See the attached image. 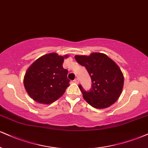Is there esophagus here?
I'll return each mask as SVG.
<instances>
[{
  "label": "esophagus",
  "instance_id": "obj_1",
  "mask_svg": "<svg viewBox=\"0 0 148 148\" xmlns=\"http://www.w3.org/2000/svg\"><path fill=\"white\" fill-rule=\"evenodd\" d=\"M74 82L75 83H77V84H78V83H79V79H78V78H76V79H75L74 80Z\"/></svg>",
  "mask_w": 148,
  "mask_h": 148
}]
</instances>
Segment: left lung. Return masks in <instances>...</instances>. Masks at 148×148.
I'll list each match as a JSON object with an SVG mask.
<instances>
[{
  "mask_svg": "<svg viewBox=\"0 0 148 148\" xmlns=\"http://www.w3.org/2000/svg\"><path fill=\"white\" fill-rule=\"evenodd\" d=\"M74 58L86 68L91 77V90L85 91L81 85H79L85 100L97 109L114 104L121 94L124 83L123 73L116 63L102 53H92L90 56L76 55Z\"/></svg>",
  "mask_w": 148,
  "mask_h": 148,
  "instance_id": "1",
  "label": "left lung"
}]
</instances>
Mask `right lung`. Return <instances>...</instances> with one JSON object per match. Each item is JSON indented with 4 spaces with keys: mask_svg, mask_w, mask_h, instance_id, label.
<instances>
[{
    "mask_svg": "<svg viewBox=\"0 0 148 148\" xmlns=\"http://www.w3.org/2000/svg\"><path fill=\"white\" fill-rule=\"evenodd\" d=\"M56 53L38 58L28 68L24 77V86L33 100L43 104L54 102L69 86L67 69L63 67L64 58Z\"/></svg>",
    "mask_w": 148,
    "mask_h": 148,
    "instance_id": "1",
    "label": "right lung"
}]
</instances>
